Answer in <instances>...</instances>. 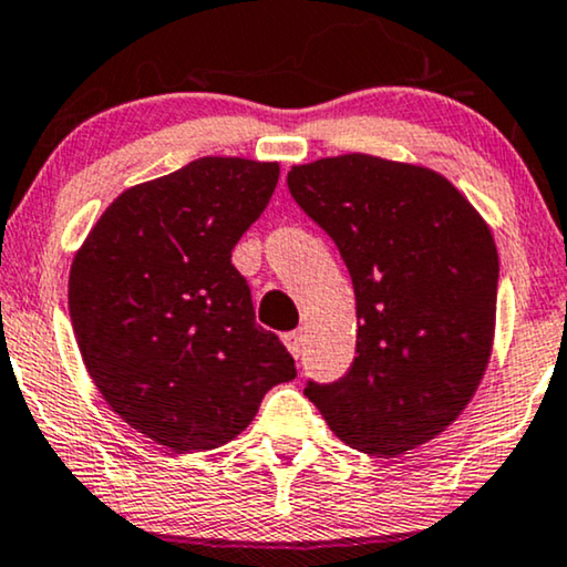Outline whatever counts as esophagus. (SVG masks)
<instances>
[{
    "mask_svg": "<svg viewBox=\"0 0 567 567\" xmlns=\"http://www.w3.org/2000/svg\"><path fill=\"white\" fill-rule=\"evenodd\" d=\"M284 343L291 351V357L299 359L301 347H305V336H301V330H289V333H284Z\"/></svg>",
    "mask_w": 567,
    "mask_h": 567,
    "instance_id": "34e87169",
    "label": "esophagus"
}]
</instances>
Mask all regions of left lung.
<instances>
[{"mask_svg":"<svg viewBox=\"0 0 567 567\" xmlns=\"http://www.w3.org/2000/svg\"><path fill=\"white\" fill-rule=\"evenodd\" d=\"M289 193L347 262L357 357L305 395L343 443L399 455L440 435L489 362L499 262L492 234L443 176L349 153L293 166Z\"/></svg>","mask_w":567,"mask_h":567,"instance_id":"1","label":"left lung"}]
</instances>
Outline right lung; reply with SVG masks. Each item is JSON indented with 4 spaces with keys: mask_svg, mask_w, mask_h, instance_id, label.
<instances>
[{
    "mask_svg": "<svg viewBox=\"0 0 567 567\" xmlns=\"http://www.w3.org/2000/svg\"><path fill=\"white\" fill-rule=\"evenodd\" d=\"M276 185L278 164L197 158L116 197L72 262L70 320L93 382L130 427L179 453L229 443L297 378L231 266Z\"/></svg>",
    "mask_w": 567,
    "mask_h": 567,
    "instance_id": "1",
    "label": "right lung"
}]
</instances>
